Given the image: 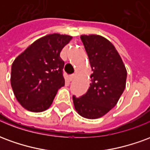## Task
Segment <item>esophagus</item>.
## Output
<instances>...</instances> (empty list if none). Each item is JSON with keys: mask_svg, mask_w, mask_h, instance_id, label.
Listing matches in <instances>:
<instances>
[{"mask_svg": "<svg viewBox=\"0 0 150 150\" xmlns=\"http://www.w3.org/2000/svg\"><path fill=\"white\" fill-rule=\"evenodd\" d=\"M75 78V76L74 75H70V76H69V80H70V81H72V80H73Z\"/></svg>", "mask_w": 150, "mask_h": 150, "instance_id": "1", "label": "esophagus"}]
</instances>
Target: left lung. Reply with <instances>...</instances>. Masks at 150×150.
<instances>
[{
  "instance_id": "obj_1",
  "label": "left lung",
  "mask_w": 150,
  "mask_h": 150,
  "mask_svg": "<svg viewBox=\"0 0 150 150\" xmlns=\"http://www.w3.org/2000/svg\"><path fill=\"white\" fill-rule=\"evenodd\" d=\"M92 74L90 87L81 97L73 96L76 112L87 119H97L114 108L125 88L127 71L110 41L100 35H81Z\"/></svg>"
}]
</instances>
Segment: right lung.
Instances as JSON below:
<instances>
[{
    "mask_svg": "<svg viewBox=\"0 0 150 150\" xmlns=\"http://www.w3.org/2000/svg\"><path fill=\"white\" fill-rule=\"evenodd\" d=\"M71 36L52 34L36 40L15 59L11 67V87L17 100L26 110L41 112L52 104L64 86V62L60 52Z\"/></svg>",
    "mask_w": 150,
    "mask_h": 150,
    "instance_id": "right-lung-1",
    "label": "right lung"
}]
</instances>
